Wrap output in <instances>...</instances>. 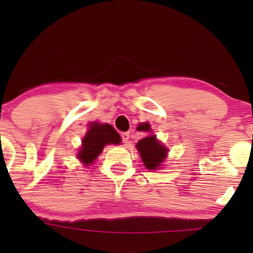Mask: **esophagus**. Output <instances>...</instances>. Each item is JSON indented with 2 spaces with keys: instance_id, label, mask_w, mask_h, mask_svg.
Returning a JSON list of instances; mask_svg holds the SVG:
<instances>
[{
  "instance_id": "esophagus-1",
  "label": "esophagus",
  "mask_w": 253,
  "mask_h": 253,
  "mask_svg": "<svg viewBox=\"0 0 253 253\" xmlns=\"http://www.w3.org/2000/svg\"><path fill=\"white\" fill-rule=\"evenodd\" d=\"M121 139H123L124 144L127 145L129 143V133L128 132H123L121 133Z\"/></svg>"
}]
</instances>
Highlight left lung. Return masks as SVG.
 <instances>
[{
	"label": "left lung",
	"instance_id": "1",
	"mask_svg": "<svg viewBox=\"0 0 253 253\" xmlns=\"http://www.w3.org/2000/svg\"><path fill=\"white\" fill-rule=\"evenodd\" d=\"M138 130L150 132V125L141 124L138 127ZM136 150L140 152L141 161L144 162V165L149 170L158 169L161 164L163 163L168 153V150L157 140L156 135H149L139 140L138 144H136Z\"/></svg>",
	"mask_w": 253,
	"mask_h": 253
}]
</instances>
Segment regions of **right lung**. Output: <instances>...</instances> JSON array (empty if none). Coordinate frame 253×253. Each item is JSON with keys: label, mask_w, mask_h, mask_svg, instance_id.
<instances>
[{"label": "right lung", "mask_w": 253, "mask_h": 253, "mask_svg": "<svg viewBox=\"0 0 253 253\" xmlns=\"http://www.w3.org/2000/svg\"><path fill=\"white\" fill-rule=\"evenodd\" d=\"M121 138L112 125L92 123L82 141L78 158L85 165L91 164L107 144H120Z\"/></svg>", "instance_id": "1"}]
</instances>
